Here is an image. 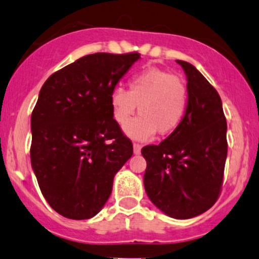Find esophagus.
<instances>
[{"mask_svg": "<svg viewBox=\"0 0 259 259\" xmlns=\"http://www.w3.org/2000/svg\"><path fill=\"white\" fill-rule=\"evenodd\" d=\"M133 149H134V154L139 155L141 151V145H139V144H134V145H133Z\"/></svg>", "mask_w": 259, "mask_h": 259, "instance_id": "esophagus-1", "label": "esophagus"}]
</instances>
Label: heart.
I'll return each mask as SVG.
<instances>
[{"instance_id": "1", "label": "heart", "mask_w": 259, "mask_h": 259, "mask_svg": "<svg viewBox=\"0 0 259 259\" xmlns=\"http://www.w3.org/2000/svg\"><path fill=\"white\" fill-rule=\"evenodd\" d=\"M137 106L141 115L130 122ZM110 108L116 124L122 126L130 122L124 127L129 138L144 141L155 133L159 137H167L176 132L184 120L187 89L184 81L170 72L149 68L130 80L129 91L114 89Z\"/></svg>"}]
</instances>
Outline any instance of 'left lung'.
I'll return each mask as SVG.
<instances>
[{"label":"left lung","mask_w":259,"mask_h":259,"mask_svg":"<svg viewBox=\"0 0 259 259\" xmlns=\"http://www.w3.org/2000/svg\"><path fill=\"white\" fill-rule=\"evenodd\" d=\"M187 80V109L176 132L141 149L144 186L166 216L187 220L213 206L227 157V122L216 89L191 63L176 61Z\"/></svg>","instance_id":"1"}]
</instances>
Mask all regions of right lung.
Segmentation results:
<instances>
[{
    "instance_id": "add662e5",
    "label": "right lung",
    "mask_w": 259,
    "mask_h": 259,
    "mask_svg": "<svg viewBox=\"0 0 259 259\" xmlns=\"http://www.w3.org/2000/svg\"><path fill=\"white\" fill-rule=\"evenodd\" d=\"M139 53H94L45 81L31 116V164L50 206L70 220L94 217L133 144L113 119L110 95Z\"/></svg>"
}]
</instances>
